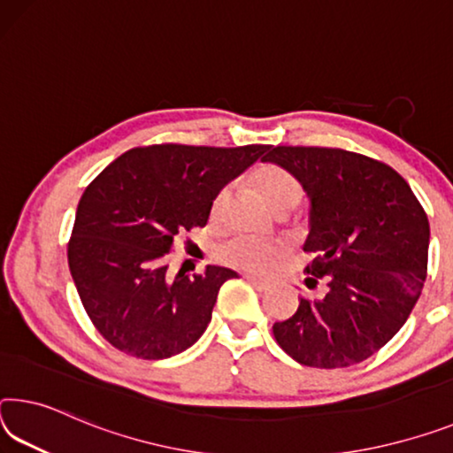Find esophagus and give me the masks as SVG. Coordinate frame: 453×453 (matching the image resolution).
<instances>
[{
	"label": "esophagus",
	"instance_id": "esophagus-1",
	"mask_svg": "<svg viewBox=\"0 0 453 453\" xmlns=\"http://www.w3.org/2000/svg\"><path fill=\"white\" fill-rule=\"evenodd\" d=\"M246 278H248V282L252 284L256 290L264 292V290H268V288H270V282H268V280H262V278H257V276H254V274H248Z\"/></svg>",
	"mask_w": 453,
	"mask_h": 453
}]
</instances>
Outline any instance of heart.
Wrapping results in <instances>:
<instances>
[{
    "label": "heart",
    "mask_w": 453,
    "mask_h": 453,
    "mask_svg": "<svg viewBox=\"0 0 453 453\" xmlns=\"http://www.w3.org/2000/svg\"><path fill=\"white\" fill-rule=\"evenodd\" d=\"M254 183L260 189L262 197L272 210H294L303 197V185L294 177L288 169L280 165H260L254 171ZM227 199V189L218 191V196L211 201L210 215L215 221L224 211V203ZM274 256V248L268 243L250 240V238H234L226 246L219 248V260L235 268L243 270H262L270 264Z\"/></svg>",
    "instance_id": "1"
}]
</instances>
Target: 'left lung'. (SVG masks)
Masks as SVG:
<instances>
[{"label": "left lung", "mask_w": 453, "mask_h": 453, "mask_svg": "<svg viewBox=\"0 0 453 453\" xmlns=\"http://www.w3.org/2000/svg\"><path fill=\"white\" fill-rule=\"evenodd\" d=\"M265 163L288 169L308 197V288L276 342L306 367L341 369L385 347L405 325L427 272L429 221L389 165L342 149L272 147Z\"/></svg>", "instance_id": "1"}]
</instances>
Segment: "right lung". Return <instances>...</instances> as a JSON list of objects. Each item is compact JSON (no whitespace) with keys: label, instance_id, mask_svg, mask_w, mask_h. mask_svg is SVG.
Returning <instances> with one entry per match:
<instances>
[{"label":"right lung","instance_id":"1","mask_svg":"<svg viewBox=\"0 0 453 453\" xmlns=\"http://www.w3.org/2000/svg\"><path fill=\"white\" fill-rule=\"evenodd\" d=\"M270 145H150L127 150L81 197L68 265L92 325L123 353L159 361L199 341L234 270L167 274L179 234L203 227L211 201Z\"/></svg>","mask_w":453,"mask_h":453}]
</instances>
